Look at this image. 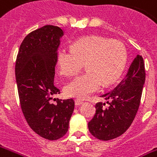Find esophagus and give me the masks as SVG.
I'll list each match as a JSON object with an SVG mask.
<instances>
[{"mask_svg":"<svg viewBox=\"0 0 157 157\" xmlns=\"http://www.w3.org/2000/svg\"><path fill=\"white\" fill-rule=\"evenodd\" d=\"M75 105H76V106H79V105H82V104H83V102L81 101V100H75Z\"/></svg>","mask_w":157,"mask_h":157,"instance_id":"1","label":"esophagus"}]
</instances>
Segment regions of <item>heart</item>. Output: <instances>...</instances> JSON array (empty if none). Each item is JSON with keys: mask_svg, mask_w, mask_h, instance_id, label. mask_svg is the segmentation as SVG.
Wrapping results in <instances>:
<instances>
[{"mask_svg": "<svg viewBox=\"0 0 157 157\" xmlns=\"http://www.w3.org/2000/svg\"><path fill=\"white\" fill-rule=\"evenodd\" d=\"M127 50L121 41L91 36L80 38L71 49L61 48L57 53V65L61 75H76L85 64L86 73L64 86L68 96L84 99L120 78L127 63Z\"/></svg>", "mask_w": 157, "mask_h": 157, "instance_id": "heart-1", "label": "heart"}]
</instances>
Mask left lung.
<instances>
[{
  "label": "left lung",
  "instance_id": "1",
  "mask_svg": "<svg viewBox=\"0 0 157 157\" xmlns=\"http://www.w3.org/2000/svg\"><path fill=\"white\" fill-rule=\"evenodd\" d=\"M145 81L142 56H136L124 79L112 91L103 94L106 103H98L96 112L88 122L89 132L100 140H113L123 134L131 126L140 107Z\"/></svg>",
  "mask_w": 157,
  "mask_h": 157
}]
</instances>
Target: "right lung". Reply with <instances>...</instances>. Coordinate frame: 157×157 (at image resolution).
<instances>
[{"label":"right lung","mask_w":157,"mask_h":157,"mask_svg":"<svg viewBox=\"0 0 157 157\" xmlns=\"http://www.w3.org/2000/svg\"><path fill=\"white\" fill-rule=\"evenodd\" d=\"M64 32L45 25L29 33L20 45L15 75L22 111L29 126L40 137L56 140L64 136L74 111L71 99H52L59 89L54 85L57 53Z\"/></svg>","instance_id":"1"}]
</instances>
